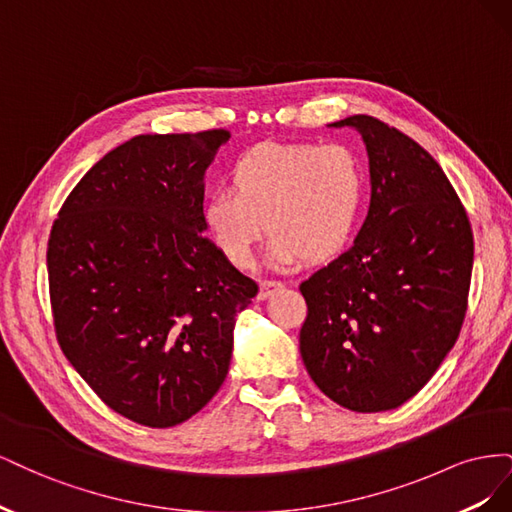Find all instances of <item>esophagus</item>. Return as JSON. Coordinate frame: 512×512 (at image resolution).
<instances>
[{"instance_id": "obj_1", "label": "esophagus", "mask_w": 512, "mask_h": 512, "mask_svg": "<svg viewBox=\"0 0 512 512\" xmlns=\"http://www.w3.org/2000/svg\"><path fill=\"white\" fill-rule=\"evenodd\" d=\"M280 288H284V284L282 282H277V280H260V292H258V299L260 301H265V299H269L271 294L275 292V290H280Z\"/></svg>"}]
</instances>
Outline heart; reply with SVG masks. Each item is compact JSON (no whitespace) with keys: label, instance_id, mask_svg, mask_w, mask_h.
I'll use <instances>...</instances> for the list:
<instances>
[{"label":"heart","instance_id":"heart-1","mask_svg":"<svg viewBox=\"0 0 512 512\" xmlns=\"http://www.w3.org/2000/svg\"><path fill=\"white\" fill-rule=\"evenodd\" d=\"M232 192L215 190L205 205L209 235L237 267L273 235L277 265L329 262L352 243L367 203V170L348 145L269 143L241 156Z\"/></svg>","mask_w":512,"mask_h":512}]
</instances>
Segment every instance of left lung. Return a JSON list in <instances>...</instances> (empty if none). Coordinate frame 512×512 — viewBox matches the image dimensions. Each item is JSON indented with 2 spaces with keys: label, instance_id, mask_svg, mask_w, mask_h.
<instances>
[{
  "label": "left lung",
  "instance_id": "left-lung-1",
  "mask_svg": "<svg viewBox=\"0 0 512 512\" xmlns=\"http://www.w3.org/2000/svg\"><path fill=\"white\" fill-rule=\"evenodd\" d=\"M363 136L371 203L348 252L299 286L307 374L354 412L414 397L455 346L468 309L474 237L440 164L369 115L331 123Z\"/></svg>",
  "mask_w": 512,
  "mask_h": 512
}]
</instances>
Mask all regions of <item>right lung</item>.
Listing matches in <instances>:
<instances>
[{
    "mask_svg": "<svg viewBox=\"0 0 512 512\" xmlns=\"http://www.w3.org/2000/svg\"><path fill=\"white\" fill-rule=\"evenodd\" d=\"M226 130L141 134L87 170L46 250L57 342L104 404L173 427L220 391L258 284L211 243L205 170Z\"/></svg>",
    "mask_w": 512,
    "mask_h": 512,
    "instance_id": "obj_1",
    "label": "right lung"
}]
</instances>
